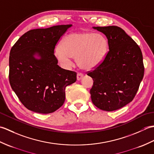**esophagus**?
Listing matches in <instances>:
<instances>
[{
	"mask_svg": "<svg viewBox=\"0 0 154 154\" xmlns=\"http://www.w3.org/2000/svg\"><path fill=\"white\" fill-rule=\"evenodd\" d=\"M83 77V75L82 73H77V81L81 80Z\"/></svg>",
	"mask_w": 154,
	"mask_h": 154,
	"instance_id": "obj_1",
	"label": "esophagus"
}]
</instances>
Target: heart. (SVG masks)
<instances>
[{"instance_id": "heart-1", "label": "heart", "mask_w": 154, "mask_h": 154, "mask_svg": "<svg viewBox=\"0 0 154 154\" xmlns=\"http://www.w3.org/2000/svg\"><path fill=\"white\" fill-rule=\"evenodd\" d=\"M107 47V40L102 35L75 32L63 39L55 55L59 61L66 65L71 64L72 57H76L81 68L90 69L102 61Z\"/></svg>"}]
</instances>
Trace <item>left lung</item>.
<instances>
[{"label": "left lung", "instance_id": "obj_1", "mask_svg": "<svg viewBox=\"0 0 154 154\" xmlns=\"http://www.w3.org/2000/svg\"><path fill=\"white\" fill-rule=\"evenodd\" d=\"M93 28L106 35L109 51L99 66L87 73L93 79L91 100L100 110H116L131 102L139 89L144 73L142 51L120 27Z\"/></svg>", "mask_w": 154, "mask_h": 154}]
</instances>
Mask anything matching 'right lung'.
Masks as SVG:
<instances>
[{"label": "right lung", "instance_id": "1", "mask_svg": "<svg viewBox=\"0 0 154 154\" xmlns=\"http://www.w3.org/2000/svg\"><path fill=\"white\" fill-rule=\"evenodd\" d=\"M71 26L31 30L11 48L10 84L28 110L41 114L55 112L64 103L65 87L76 81V72L61 68L54 55L55 45Z\"/></svg>", "mask_w": 154, "mask_h": 154}]
</instances>
